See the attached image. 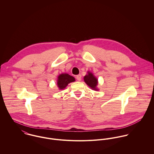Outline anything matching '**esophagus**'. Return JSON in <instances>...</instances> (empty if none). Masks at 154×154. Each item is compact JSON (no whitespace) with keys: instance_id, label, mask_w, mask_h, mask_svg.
Returning a JSON list of instances; mask_svg holds the SVG:
<instances>
[{"instance_id":"34e87169","label":"esophagus","mask_w":154,"mask_h":154,"mask_svg":"<svg viewBox=\"0 0 154 154\" xmlns=\"http://www.w3.org/2000/svg\"><path fill=\"white\" fill-rule=\"evenodd\" d=\"M76 78L77 81H81V78H82V76H81V75H77V76H76Z\"/></svg>"}]
</instances>
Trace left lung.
I'll use <instances>...</instances> for the list:
<instances>
[{"label":"left lung","instance_id":"1","mask_svg":"<svg viewBox=\"0 0 154 154\" xmlns=\"http://www.w3.org/2000/svg\"><path fill=\"white\" fill-rule=\"evenodd\" d=\"M85 82L88 86L95 91H98L97 85H98V79L95 77V76L91 73L88 72V75H85L84 78Z\"/></svg>","mask_w":154,"mask_h":154}]
</instances>
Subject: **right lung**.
I'll list each match as a JSON object with an SVG mask.
<instances>
[{
	"mask_svg": "<svg viewBox=\"0 0 154 154\" xmlns=\"http://www.w3.org/2000/svg\"><path fill=\"white\" fill-rule=\"evenodd\" d=\"M74 81H75V79L74 77L69 75L67 73H62L59 75V76L57 77V84L59 89L62 90L66 88L69 83Z\"/></svg>",
	"mask_w": 154,
	"mask_h": 154,
	"instance_id": "add662e5",
	"label": "right lung"
}]
</instances>
